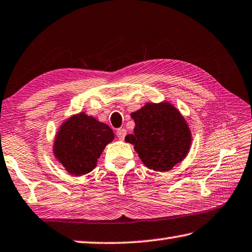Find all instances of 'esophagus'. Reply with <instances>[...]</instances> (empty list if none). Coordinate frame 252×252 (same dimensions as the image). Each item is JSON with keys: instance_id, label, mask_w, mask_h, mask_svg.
Instances as JSON below:
<instances>
[{"instance_id": "1", "label": "esophagus", "mask_w": 252, "mask_h": 252, "mask_svg": "<svg viewBox=\"0 0 252 252\" xmlns=\"http://www.w3.org/2000/svg\"><path fill=\"white\" fill-rule=\"evenodd\" d=\"M126 134H127V131H126L125 128H118L117 131H116V135L118 137V139H121V140H123V139L125 138Z\"/></svg>"}]
</instances>
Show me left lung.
<instances>
[{
    "label": "left lung",
    "mask_w": 252,
    "mask_h": 252,
    "mask_svg": "<svg viewBox=\"0 0 252 252\" xmlns=\"http://www.w3.org/2000/svg\"><path fill=\"white\" fill-rule=\"evenodd\" d=\"M131 117L134 134L127 135L125 141L134 145L147 168L165 172L187 157L191 130L178 108L168 102L147 103Z\"/></svg>",
    "instance_id": "1"
}]
</instances>
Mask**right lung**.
I'll return each instance as SVG.
<instances>
[{"label":"right lung","mask_w":252,"mask_h":252,"mask_svg":"<svg viewBox=\"0 0 252 252\" xmlns=\"http://www.w3.org/2000/svg\"><path fill=\"white\" fill-rule=\"evenodd\" d=\"M113 139L111 127L80 113L60 126L54 142V155L70 174L79 177L96 167L99 156Z\"/></svg>","instance_id":"obj_1"}]
</instances>
